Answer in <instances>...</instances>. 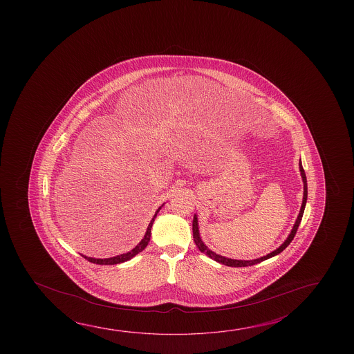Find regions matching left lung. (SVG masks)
<instances>
[{
  "label": "left lung",
  "mask_w": 354,
  "mask_h": 354,
  "mask_svg": "<svg viewBox=\"0 0 354 354\" xmlns=\"http://www.w3.org/2000/svg\"><path fill=\"white\" fill-rule=\"evenodd\" d=\"M299 169H300V174H301L302 183H304V197H302V203H301V209H300V212L297 214V218H296L295 223H294V227H292V230H291V232H290L288 238L285 239L284 243L281 244L279 248H277L275 250H272V253H269V254L264 255V257H261V258H258V259H253V261H237V259H231V258H226V257H223V255L216 254L214 250H209V247L206 245V244L203 243V239H201V236H200V231H198V221H197L196 214H194V221H192V233H194V241H195V243H196L197 248L198 250L201 252V253H205L206 255H209L211 259H214V261H218L221 264H225V266H228V267H250V266H254L257 263H261L263 261H267L269 258H272V257H275V255H278L279 253H281L283 250L289 245L290 242L294 239L295 237L296 231H297V228H299V225H300V222H301L302 214H304V211H305V206H306L307 201V180H306V174H305V170L302 168V162L301 159H300V162H299Z\"/></svg>",
  "instance_id": "8db88e82"
}]
</instances>
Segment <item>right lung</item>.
Returning a JSON list of instances; mask_svg holds the SVG:
<instances>
[{"label": "right lung", "mask_w": 354, "mask_h": 354, "mask_svg": "<svg viewBox=\"0 0 354 354\" xmlns=\"http://www.w3.org/2000/svg\"><path fill=\"white\" fill-rule=\"evenodd\" d=\"M162 206H164V203H162V206L156 211V214L153 216V218H151V222H149V225H148V228H147V231H145V237H143V239L140 241V243L137 244V245L134 247L133 250H129L127 253L116 255V257H111V258H104V259H101V258H91V257H86V255L82 254V257H84L85 259H87V261H91V263H95V264H100V266H115V264H120V263H124V261L132 259L133 257H136V255L140 253L142 250H145V247H147L148 243H149V241H151V232L153 222L156 220L158 212L162 209Z\"/></svg>", "instance_id": "1"}]
</instances>
